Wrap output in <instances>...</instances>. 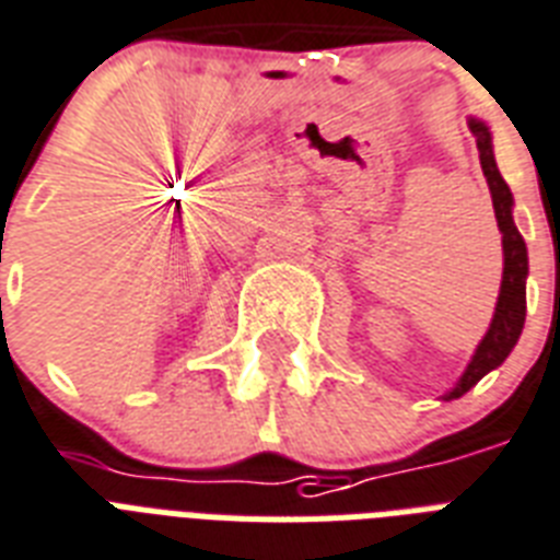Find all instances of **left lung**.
<instances>
[{
    "instance_id": "left-lung-1",
    "label": "left lung",
    "mask_w": 560,
    "mask_h": 560,
    "mask_svg": "<svg viewBox=\"0 0 560 560\" xmlns=\"http://www.w3.org/2000/svg\"><path fill=\"white\" fill-rule=\"evenodd\" d=\"M470 131L476 137V149H479V163H482L485 180L491 189L493 212H497V228L502 233V283L500 298H497V310H493L491 327L479 341L474 359L467 362L465 374L458 376V383L444 394V400H458L462 394L474 388L485 374H491L493 368H500L509 353L517 345L523 324H526V277H528V250L526 242L520 236L517 224H514V195L509 184L502 180L497 160H493V137L491 128L470 116L467 119Z\"/></svg>"
}]
</instances>
